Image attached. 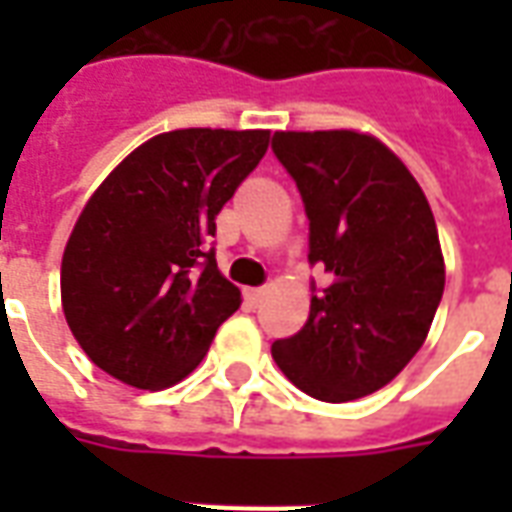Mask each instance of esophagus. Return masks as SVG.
I'll list each match as a JSON object with an SVG mask.
<instances>
[{"label":"esophagus","instance_id":"esophagus-1","mask_svg":"<svg viewBox=\"0 0 512 512\" xmlns=\"http://www.w3.org/2000/svg\"><path fill=\"white\" fill-rule=\"evenodd\" d=\"M263 293H266V290H263V288H249L244 293L246 304H249V307H257V304L263 301Z\"/></svg>","mask_w":512,"mask_h":512}]
</instances>
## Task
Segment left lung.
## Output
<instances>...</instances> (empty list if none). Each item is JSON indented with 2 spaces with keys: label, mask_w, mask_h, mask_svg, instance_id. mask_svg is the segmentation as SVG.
I'll use <instances>...</instances> for the list:
<instances>
[{
  "label": "left lung",
  "mask_w": 512,
  "mask_h": 512,
  "mask_svg": "<svg viewBox=\"0 0 512 512\" xmlns=\"http://www.w3.org/2000/svg\"><path fill=\"white\" fill-rule=\"evenodd\" d=\"M271 150L296 180L310 219V318L274 343L279 370L310 397L345 403L411 362L444 293L433 213L406 164L376 136L277 131Z\"/></svg>",
  "instance_id": "obj_1"
}]
</instances>
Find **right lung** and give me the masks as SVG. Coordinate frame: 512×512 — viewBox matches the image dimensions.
<instances>
[{
	"instance_id": "obj_1",
	"label": "right lung",
	"mask_w": 512,
	"mask_h": 512,
	"mask_svg": "<svg viewBox=\"0 0 512 512\" xmlns=\"http://www.w3.org/2000/svg\"><path fill=\"white\" fill-rule=\"evenodd\" d=\"M266 150L268 131L158 134L84 205L62 255V310L104 373L164 389L200 365L241 307L216 268V216Z\"/></svg>"
}]
</instances>
